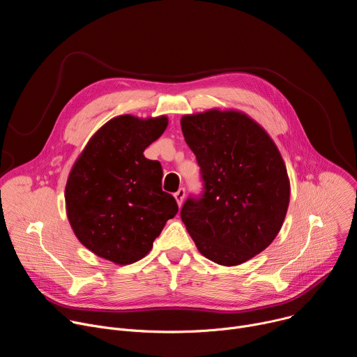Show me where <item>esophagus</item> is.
Here are the masks:
<instances>
[{
    "instance_id": "esophagus-1",
    "label": "esophagus",
    "mask_w": 357,
    "mask_h": 357,
    "mask_svg": "<svg viewBox=\"0 0 357 357\" xmlns=\"http://www.w3.org/2000/svg\"><path fill=\"white\" fill-rule=\"evenodd\" d=\"M185 195H186L185 188H179V189L174 193V197H175V200H176V203H178V206L182 205V202H183V199H185Z\"/></svg>"
}]
</instances>
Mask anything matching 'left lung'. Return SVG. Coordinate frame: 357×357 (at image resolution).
<instances>
[{
  "instance_id": "left-lung-1",
  "label": "left lung",
  "mask_w": 357,
  "mask_h": 357,
  "mask_svg": "<svg viewBox=\"0 0 357 357\" xmlns=\"http://www.w3.org/2000/svg\"><path fill=\"white\" fill-rule=\"evenodd\" d=\"M181 127L203 179V193L188 197L181 219L206 259L245 263L273 243L287 215L289 179L280 151L236 110L183 116Z\"/></svg>"
}]
</instances>
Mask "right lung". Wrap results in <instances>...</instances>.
<instances>
[{"label":"right lung","instance_id":"add662e5","mask_svg":"<svg viewBox=\"0 0 357 357\" xmlns=\"http://www.w3.org/2000/svg\"><path fill=\"white\" fill-rule=\"evenodd\" d=\"M167 126V116L114 117L76 160L65 189L66 213L96 256L119 266L141 260L178 213L175 197L162 190L161 164L144 157Z\"/></svg>","mask_w":357,"mask_h":357}]
</instances>
